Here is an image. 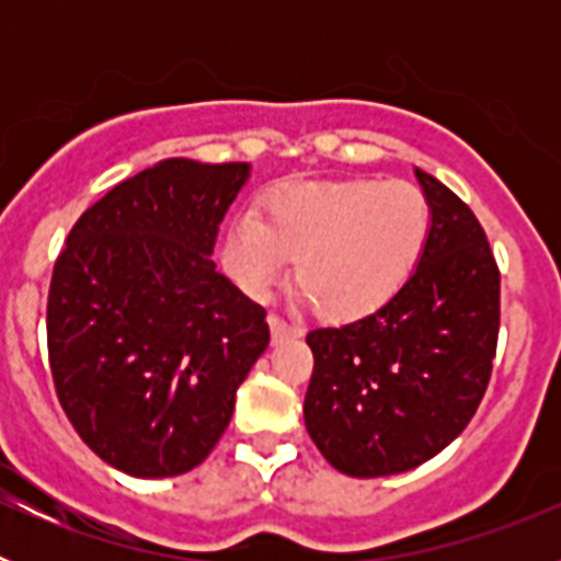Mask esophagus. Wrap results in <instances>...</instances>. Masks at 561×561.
Masks as SVG:
<instances>
[{
    "label": "esophagus",
    "mask_w": 561,
    "mask_h": 561,
    "mask_svg": "<svg viewBox=\"0 0 561 561\" xmlns=\"http://www.w3.org/2000/svg\"><path fill=\"white\" fill-rule=\"evenodd\" d=\"M270 329H272V342H286V340H295V336L304 334V329H300V325L286 323L284 317H277V314H270Z\"/></svg>",
    "instance_id": "34e87169"
}]
</instances>
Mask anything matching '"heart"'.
I'll use <instances>...</instances> for the list:
<instances>
[{"label": "heart", "mask_w": 561, "mask_h": 561, "mask_svg": "<svg viewBox=\"0 0 561 561\" xmlns=\"http://www.w3.org/2000/svg\"><path fill=\"white\" fill-rule=\"evenodd\" d=\"M427 196L410 182H284L261 216H236L221 261L250 297H266L295 257V277L329 320H359L408 284L427 250Z\"/></svg>", "instance_id": "b5f03b06"}]
</instances>
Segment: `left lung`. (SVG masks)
I'll return each mask as SVG.
<instances>
[{"instance_id":"left-lung-1","label":"left lung","mask_w":561,"mask_h":561,"mask_svg":"<svg viewBox=\"0 0 561 561\" xmlns=\"http://www.w3.org/2000/svg\"><path fill=\"white\" fill-rule=\"evenodd\" d=\"M427 250L374 314L309 331L306 430L334 469L385 478L449 447L478 413L497 354L500 270L466 202L415 168Z\"/></svg>"}]
</instances>
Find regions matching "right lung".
Masks as SVG:
<instances>
[{
  "mask_svg": "<svg viewBox=\"0 0 561 561\" xmlns=\"http://www.w3.org/2000/svg\"><path fill=\"white\" fill-rule=\"evenodd\" d=\"M247 176V162H157L87 207L53 266L58 401L83 444L134 478L199 466L270 345L266 311L210 261Z\"/></svg>",
  "mask_w": 561,
  "mask_h": 561,
  "instance_id": "add662e5",
  "label": "right lung"
}]
</instances>
